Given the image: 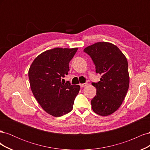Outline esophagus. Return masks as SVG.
Returning a JSON list of instances; mask_svg holds the SVG:
<instances>
[{
  "label": "esophagus",
  "instance_id": "34e87169",
  "mask_svg": "<svg viewBox=\"0 0 150 150\" xmlns=\"http://www.w3.org/2000/svg\"><path fill=\"white\" fill-rule=\"evenodd\" d=\"M79 85L81 86V88H84V87H85V86H87L88 84L87 83H83V84H80Z\"/></svg>",
  "mask_w": 150,
  "mask_h": 150
}]
</instances>
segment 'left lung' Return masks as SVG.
I'll return each mask as SVG.
<instances>
[{
  "label": "left lung",
  "instance_id": "obj_1",
  "mask_svg": "<svg viewBox=\"0 0 150 150\" xmlns=\"http://www.w3.org/2000/svg\"><path fill=\"white\" fill-rule=\"evenodd\" d=\"M84 52L91 57L100 81L93 83L96 96L91 101L93 110L101 116L115 112L124 101L129 83L126 58L115 45L106 42L95 43Z\"/></svg>",
  "mask_w": 150,
  "mask_h": 150
}]
</instances>
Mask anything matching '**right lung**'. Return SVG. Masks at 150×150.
<instances>
[{
  "instance_id": "obj_1",
  "label": "right lung",
  "mask_w": 150,
  "mask_h": 150,
  "mask_svg": "<svg viewBox=\"0 0 150 150\" xmlns=\"http://www.w3.org/2000/svg\"><path fill=\"white\" fill-rule=\"evenodd\" d=\"M78 48H54L41 53L29 70V79L35 98L43 110L59 117L72 111L80 86L61 82L69 71V63Z\"/></svg>"
}]
</instances>
